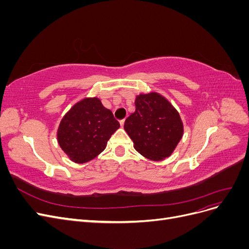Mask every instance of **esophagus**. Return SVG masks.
Instances as JSON below:
<instances>
[{
    "label": "esophagus",
    "mask_w": 249,
    "mask_h": 249,
    "mask_svg": "<svg viewBox=\"0 0 249 249\" xmlns=\"http://www.w3.org/2000/svg\"><path fill=\"white\" fill-rule=\"evenodd\" d=\"M119 124H120V126H124V119H123V120H120V122H119Z\"/></svg>",
    "instance_id": "obj_1"
}]
</instances>
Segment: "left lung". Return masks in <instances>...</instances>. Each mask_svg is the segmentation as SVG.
Here are the masks:
<instances>
[{
  "label": "left lung",
  "mask_w": 249,
  "mask_h": 249,
  "mask_svg": "<svg viewBox=\"0 0 249 249\" xmlns=\"http://www.w3.org/2000/svg\"><path fill=\"white\" fill-rule=\"evenodd\" d=\"M135 107L124 125L134 148L152 161L170 157L184 134L178 110L166 97L155 91L136 95Z\"/></svg>",
  "instance_id": "left-lung-1"
}]
</instances>
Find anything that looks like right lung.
<instances>
[{
  "label": "right lung",
  "instance_id": "obj_1",
  "mask_svg": "<svg viewBox=\"0 0 249 249\" xmlns=\"http://www.w3.org/2000/svg\"><path fill=\"white\" fill-rule=\"evenodd\" d=\"M119 123L97 97H85L66 112L58 126L57 140L70 159L78 164L91 161L106 148Z\"/></svg>",
  "mask_w": 249,
  "mask_h": 249
}]
</instances>
